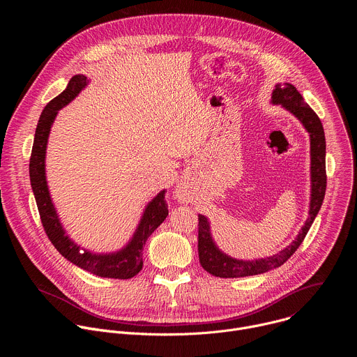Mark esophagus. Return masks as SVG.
Returning a JSON list of instances; mask_svg holds the SVG:
<instances>
[{
  "label": "esophagus",
  "instance_id": "34e87169",
  "mask_svg": "<svg viewBox=\"0 0 357 357\" xmlns=\"http://www.w3.org/2000/svg\"><path fill=\"white\" fill-rule=\"evenodd\" d=\"M181 195H182V193H181ZM179 197H181V196H179Z\"/></svg>",
  "mask_w": 357,
  "mask_h": 357
}]
</instances>
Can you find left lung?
Masks as SVG:
<instances>
[{"label":"left lung","mask_w":357,"mask_h":357,"mask_svg":"<svg viewBox=\"0 0 357 357\" xmlns=\"http://www.w3.org/2000/svg\"><path fill=\"white\" fill-rule=\"evenodd\" d=\"M273 105H281L285 110L292 113L310 132L311 138V203H310V216L302 226L296 238L281 250L275 256L252 260V261H243L236 260L215 244L212 234H211V225L208 218L199 215V227H197V252H199V261L200 266L205 268L209 274L220 278H238V277H248V275H257L267 273L273 268L282 266L296 248L303 241L308 230L311 229L325 197L326 190V165H325V155H326V142H325V132L322 123L317 113L303 101L301 93L291 84H277L273 90Z\"/></svg>","instance_id":"1"}]
</instances>
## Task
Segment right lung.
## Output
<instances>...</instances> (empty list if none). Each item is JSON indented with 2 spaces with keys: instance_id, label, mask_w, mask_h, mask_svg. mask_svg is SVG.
<instances>
[{
  "instance_id": "obj_1",
  "label": "right lung",
  "mask_w": 357,
  "mask_h": 357,
  "mask_svg": "<svg viewBox=\"0 0 357 357\" xmlns=\"http://www.w3.org/2000/svg\"><path fill=\"white\" fill-rule=\"evenodd\" d=\"M86 84V76H73L69 80L68 87L54 100H50L43 109L36 126L32 154L29 160L31 186L35 195L36 206L45 233L66 260L98 277L128 280L142 270V248L145 241L168 216L165 190H161L148 203L132 238L124 248L109 254H96L87 250H82L66 236L59 222L52 199H50L46 183L45 154L50 127H52L58 112L69 105Z\"/></svg>"
}]
</instances>
